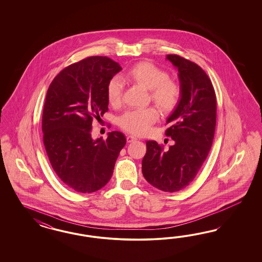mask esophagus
Masks as SVG:
<instances>
[{
    "mask_svg": "<svg viewBox=\"0 0 262 262\" xmlns=\"http://www.w3.org/2000/svg\"><path fill=\"white\" fill-rule=\"evenodd\" d=\"M135 140H136V137L135 136H133V135H127V141L128 143L134 142Z\"/></svg>",
    "mask_w": 262,
    "mask_h": 262,
    "instance_id": "esophagus-1",
    "label": "esophagus"
}]
</instances>
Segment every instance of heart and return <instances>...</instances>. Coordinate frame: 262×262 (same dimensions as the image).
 Returning <instances> with one entry per match:
<instances>
[{
  "label": "heart",
  "instance_id": "b5f03b06",
  "mask_svg": "<svg viewBox=\"0 0 262 262\" xmlns=\"http://www.w3.org/2000/svg\"><path fill=\"white\" fill-rule=\"evenodd\" d=\"M123 79L148 89L151 102L162 113L168 114L174 111L181 101V85L174 79H169L168 73L156 64L148 61L135 64L124 74ZM123 91L124 83L122 79L112 77L105 88L106 99L110 104L113 106L119 105L122 102ZM158 120V111L152 106H148L125 111L118 117L117 123L128 134L143 135L150 130Z\"/></svg>",
  "mask_w": 262,
  "mask_h": 262
}]
</instances>
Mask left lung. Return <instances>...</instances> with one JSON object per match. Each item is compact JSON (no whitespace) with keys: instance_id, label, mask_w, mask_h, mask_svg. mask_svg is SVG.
Here are the masks:
<instances>
[{"instance_id":"obj_1","label":"left lung","mask_w":262,"mask_h":262,"mask_svg":"<svg viewBox=\"0 0 262 262\" xmlns=\"http://www.w3.org/2000/svg\"><path fill=\"white\" fill-rule=\"evenodd\" d=\"M179 70L182 98L167 119L165 135L174 141L165 151L154 140L146 143L144 178L164 192L185 188L195 179L214 138L217 101L214 88L198 64L183 56L167 55Z\"/></svg>"}]
</instances>
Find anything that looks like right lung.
I'll list each match as a JSON object with an SVG mask.
<instances>
[{
    "instance_id": "obj_1",
    "label": "right lung",
    "mask_w": 262,
    "mask_h": 262,
    "mask_svg": "<svg viewBox=\"0 0 262 262\" xmlns=\"http://www.w3.org/2000/svg\"><path fill=\"white\" fill-rule=\"evenodd\" d=\"M121 70L107 56H89L56 75L48 88L43 107V143L50 163L71 190L92 193L110 182L127 139L111 132L93 140L91 127L108 111L105 88Z\"/></svg>"
}]
</instances>
